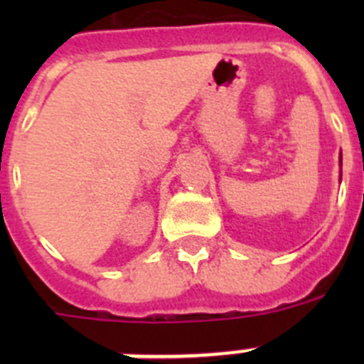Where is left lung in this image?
<instances>
[{
  "label": "left lung",
  "instance_id": "obj_1",
  "mask_svg": "<svg viewBox=\"0 0 364 364\" xmlns=\"http://www.w3.org/2000/svg\"><path fill=\"white\" fill-rule=\"evenodd\" d=\"M339 166L343 167V154H339ZM341 175H343V171H339V182H341Z\"/></svg>",
  "mask_w": 364,
  "mask_h": 364
}]
</instances>
